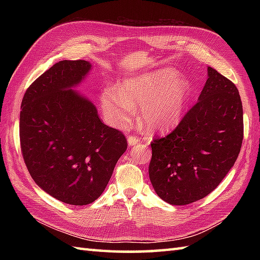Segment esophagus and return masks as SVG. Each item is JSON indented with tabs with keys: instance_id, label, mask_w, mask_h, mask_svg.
Wrapping results in <instances>:
<instances>
[{
	"instance_id": "obj_1",
	"label": "esophagus",
	"mask_w": 260,
	"mask_h": 260,
	"mask_svg": "<svg viewBox=\"0 0 260 260\" xmlns=\"http://www.w3.org/2000/svg\"><path fill=\"white\" fill-rule=\"evenodd\" d=\"M127 141H128V145L129 146H133L135 144H137V143L140 142V139L135 135H129L128 139H127Z\"/></svg>"
}]
</instances>
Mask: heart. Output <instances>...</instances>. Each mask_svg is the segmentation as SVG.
Returning <instances> with one entry per match:
<instances>
[{
  "label": "heart",
  "mask_w": 260,
  "mask_h": 260,
  "mask_svg": "<svg viewBox=\"0 0 260 260\" xmlns=\"http://www.w3.org/2000/svg\"><path fill=\"white\" fill-rule=\"evenodd\" d=\"M174 69H161L131 77L119 88L106 87L102 93L104 115L110 124L125 128L142 106L141 121L150 131H165L181 118L189 85Z\"/></svg>",
  "instance_id": "heart-1"
}]
</instances>
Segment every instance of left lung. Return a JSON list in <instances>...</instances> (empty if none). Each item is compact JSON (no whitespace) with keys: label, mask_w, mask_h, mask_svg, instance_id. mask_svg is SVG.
I'll list each match as a JSON object with an SVG mask.
<instances>
[{"label":"left lung","mask_w":260,"mask_h":260,"mask_svg":"<svg viewBox=\"0 0 260 260\" xmlns=\"http://www.w3.org/2000/svg\"><path fill=\"white\" fill-rule=\"evenodd\" d=\"M242 139L239 91L233 81L208 67L198 103L170 134L151 143L148 174L154 190L174 206L201 200L234 167Z\"/></svg>","instance_id":"obj_1"}]
</instances>
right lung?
I'll use <instances>...</instances> for the list:
<instances>
[{
	"mask_svg": "<svg viewBox=\"0 0 260 260\" xmlns=\"http://www.w3.org/2000/svg\"><path fill=\"white\" fill-rule=\"evenodd\" d=\"M85 60L54 63L27 88L21 104L20 145L32 179L57 200L86 206L101 197L127 148L91 102L71 87L90 70Z\"/></svg>",
	"mask_w": 260,
	"mask_h": 260,
	"instance_id": "1",
	"label": "right lung"
}]
</instances>
